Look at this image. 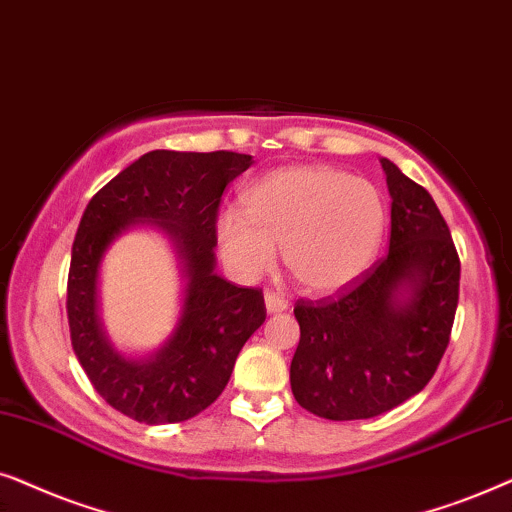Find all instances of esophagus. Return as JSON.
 Returning a JSON list of instances; mask_svg holds the SVG:
<instances>
[{"instance_id": "obj_1", "label": "esophagus", "mask_w": 512, "mask_h": 512, "mask_svg": "<svg viewBox=\"0 0 512 512\" xmlns=\"http://www.w3.org/2000/svg\"><path fill=\"white\" fill-rule=\"evenodd\" d=\"M264 304H267L269 313H281L290 306L288 299H285V295H281V292H274V290L264 292Z\"/></svg>"}]
</instances>
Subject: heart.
Instances as JSON below:
<instances>
[{"instance_id": "obj_1", "label": "heart", "mask_w": 512, "mask_h": 512, "mask_svg": "<svg viewBox=\"0 0 512 512\" xmlns=\"http://www.w3.org/2000/svg\"><path fill=\"white\" fill-rule=\"evenodd\" d=\"M245 210L220 217V243L243 274H264L283 248L285 267L306 290L351 283L377 255L386 203L372 182L327 166L281 168L245 196Z\"/></svg>"}]
</instances>
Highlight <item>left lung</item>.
Listing matches in <instances>:
<instances>
[{
  "mask_svg": "<svg viewBox=\"0 0 512 512\" xmlns=\"http://www.w3.org/2000/svg\"><path fill=\"white\" fill-rule=\"evenodd\" d=\"M381 166L391 194L386 257L335 297L295 304L292 395L332 421L379 417L417 395L445 356L459 304L461 262L445 217L395 163Z\"/></svg>",
  "mask_w": 512,
  "mask_h": 512,
  "instance_id": "left-lung-1",
  "label": "left lung"
}]
</instances>
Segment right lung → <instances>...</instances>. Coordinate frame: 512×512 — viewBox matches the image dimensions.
<instances>
[{"mask_svg":"<svg viewBox=\"0 0 512 512\" xmlns=\"http://www.w3.org/2000/svg\"><path fill=\"white\" fill-rule=\"evenodd\" d=\"M250 166V154L224 149H154L109 180L81 217L67 276L72 349L105 403L140 424H177L213 405L243 344L267 318L260 288H238L215 274L222 194ZM138 221L174 236L188 290L174 337L154 357L133 361L101 335L94 285L106 245Z\"/></svg>","mask_w":512,"mask_h":512,"instance_id":"right-lung-1","label":"right lung"}]
</instances>
